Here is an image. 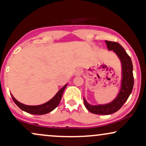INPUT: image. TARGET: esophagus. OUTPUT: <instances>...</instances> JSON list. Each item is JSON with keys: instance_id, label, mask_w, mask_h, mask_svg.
Returning a JSON list of instances; mask_svg holds the SVG:
<instances>
[{"instance_id": "esophagus-1", "label": "esophagus", "mask_w": 146, "mask_h": 146, "mask_svg": "<svg viewBox=\"0 0 146 146\" xmlns=\"http://www.w3.org/2000/svg\"><path fill=\"white\" fill-rule=\"evenodd\" d=\"M82 73V69H77L76 71H75V75H81Z\"/></svg>"}]
</instances>
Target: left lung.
Returning <instances> with one entry per match:
<instances>
[{"instance_id":"1","label":"left lung","mask_w":146,"mask_h":146,"mask_svg":"<svg viewBox=\"0 0 146 146\" xmlns=\"http://www.w3.org/2000/svg\"><path fill=\"white\" fill-rule=\"evenodd\" d=\"M107 47L112 50L121 59L123 67L122 86L118 96L114 100L108 104L92 106L84 99V104L90 112L96 114L107 115L118 111L125 104L131 93L134 85V78L133 75V64L130 56L119 43L106 40Z\"/></svg>"}]
</instances>
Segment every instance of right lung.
<instances>
[{"label": "right lung", "instance_id": "1", "mask_svg": "<svg viewBox=\"0 0 146 146\" xmlns=\"http://www.w3.org/2000/svg\"><path fill=\"white\" fill-rule=\"evenodd\" d=\"M67 85H65L63 88H62L58 93L55 95V96L51 99L50 100L47 102L45 104L42 105H38V106H27V105H25L23 104H21L19 102H18L15 98L11 94V97L13 98V100L15 103L20 109H21L23 111L28 112L29 114H38V115H42V114H45L48 113V112H51L55 108H56L58 104H59L60 100H61L62 94L64 89L66 88Z\"/></svg>", "mask_w": 146, "mask_h": 146}]
</instances>
